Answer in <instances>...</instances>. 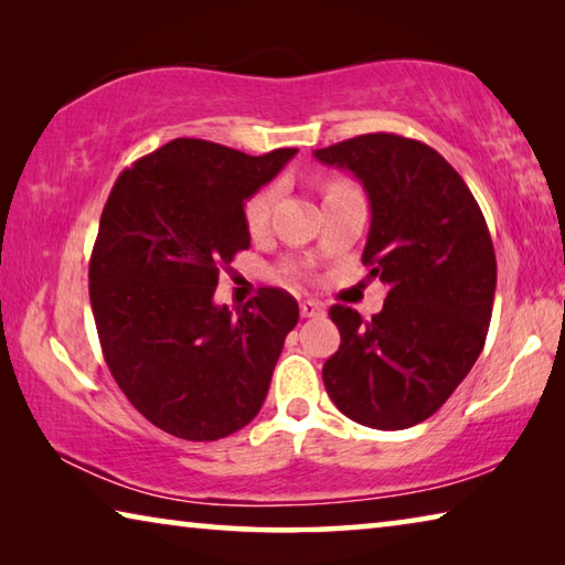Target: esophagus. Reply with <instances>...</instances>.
<instances>
[{
	"label": "esophagus",
	"instance_id": "esophagus-1",
	"mask_svg": "<svg viewBox=\"0 0 565 565\" xmlns=\"http://www.w3.org/2000/svg\"><path fill=\"white\" fill-rule=\"evenodd\" d=\"M299 309H301L303 319H313V317H321V313H323V303L313 301V299H303L299 303Z\"/></svg>",
	"mask_w": 565,
	"mask_h": 565
}]
</instances>
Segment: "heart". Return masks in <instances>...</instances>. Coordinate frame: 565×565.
I'll use <instances>...</instances> for the list:
<instances>
[{
	"label": "heart",
	"mask_w": 565,
	"mask_h": 565,
	"mask_svg": "<svg viewBox=\"0 0 565 565\" xmlns=\"http://www.w3.org/2000/svg\"><path fill=\"white\" fill-rule=\"evenodd\" d=\"M351 189L353 186L349 184V181H343V179H323L321 181L323 204L331 202V199L341 196V194H347V191H351ZM276 199H279V184H266V186H262L259 191H254V194L246 199V204H244V224L248 228V234L259 236V234L266 232V228H269ZM289 271H296V266H289Z\"/></svg>",
	"instance_id": "b5f03b06"
}]
</instances>
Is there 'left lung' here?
I'll list each match as a JSON object with an SVG mask.
<instances>
[{
    "mask_svg": "<svg viewBox=\"0 0 565 565\" xmlns=\"http://www.w3.org/2000/svg\"><path fill=\"white\" fill-rule=\"evenodd\" d=\"M313 157L366 189L361 262L388 286L371 319L331 306L341 347L323 363V386L343 416L401 431L434 416L483 349L495 294L489 226L466 181L424 141L361 134Z\"/></svg>",
    "mask_w": 565,
    "mask_h": 565,
    "instance_id": "8db88e82",
    "label": "left lung"
}]
</instances>
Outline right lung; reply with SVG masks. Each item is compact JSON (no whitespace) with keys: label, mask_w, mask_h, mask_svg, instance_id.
Returning a JSON list of instances; mask_svg holds the SVG:
<instances>
[{"label":"right lung","mask_w":565,"mask_h":565,"mask_svg":"<svg viewBox=\"0 0 565 565\" xmlns=\"http://www.w3.org/2000/svg\"><path fill=\"white\" fill-rule=\"evenodd\" d=\"M296 151L174 139L124 169L104 204L89 262L104 361L161 431L216 441L259 414L299 303L266 286L232 313L214 291L252 242L246 199Z\"/></svg>","instance_id":"1"}]
</instances>
